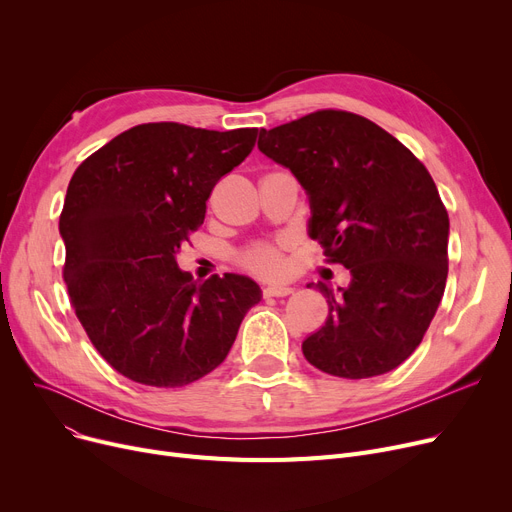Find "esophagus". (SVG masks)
Here are the masks:
<instances>
[{
    "instance_id": "34e87169",
    "label": "esophagus",
    "mask_w": 512,
    "mask_h": 512,
    "mask_svg": "<svg viewBox=\"0 0 512 512\" xmlns=\"http://www.w3.org/2000/svg\"><path fill=\"white\" fill-rule=\"evenodd\" d=\"M294 288L290 286H284V284H276V286H265L263 288V297L265 299H278V297H288V294H292Z\"/></svg>"
}]
</instances>
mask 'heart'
Listing matches in <instances>:
<instances>
[{"instance_id": "b5f03b06", "label": "heart", "mask_w": 512, "mask_h": 512, "mask_svg": "<svg viewBox=\"0 0 512 512\" xmlns=\"http://www.w3.org/2000/svg\"><path fill=\"white\" fill-rule=\"evenodd\" d=\"M286 240H261L238 253V263L261 278H280L286 274Z\"/></svg>"}]
</instances>
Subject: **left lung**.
I'll use <instances>...</instances> for the list:
<instances>
[{"label":"left lung","mask_w":512,"mask_h":512,"mask_svg":"<svg viewBox=\"0 0 512 512\" xmlns=\"http://www.w3.org/2000/svg\"><path fill=\"white\" fill-rule=\"evenodd\" d=\"M259 151L309 195V234L351 270L326 324L303 342L324 373L363 380L396 369L421 344L448 276V211L421 161L371 120L319 110L259 132ZM311 288V284H309Z\"/></svg>","instance_id":"8db88e82"}]
</instances>
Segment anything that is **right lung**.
I'll list each match as a JSON object with an SVG mask.
<instances>
[{"label": "right lung", "instance_id": "right-lung-1", "mask_svg": "<svg viewBox=\"0 0 512 512\" xmlns=\"http://www.w3.org/2000/svg\"><path fill=\"white\" fill-rule=\"evenodd\" d=\"M257 128L139 124L80 164L60 215L70 303L124 378L178 388L218 367L261 301L245 276L197 284L176 251L205 220L218 180L253 151Z\"/></svg>", "mask_w": 512, "mask_h": 512}]
</instances>
